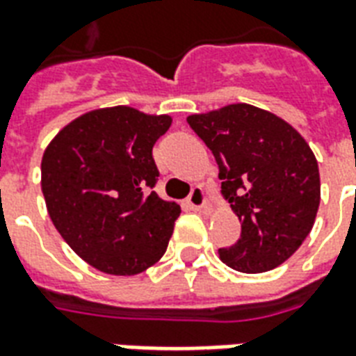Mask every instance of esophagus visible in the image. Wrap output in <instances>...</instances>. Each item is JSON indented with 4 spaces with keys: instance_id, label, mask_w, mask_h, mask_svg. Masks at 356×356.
Segmentation results:
<instances>
[{
    "instance_id": "34e87169",
    "label": "esophagus",
    "mask_w": 356,
    "mask_h": 356,
    "mask_svg": "<svg viewBox=\"0 0 356 356\" xmlns=\"http://www.w3.org/2000/svg\"><path fill=\"white\" fill-rule=\"evenodd\" d=\"M186 203H188V207L192 209V211H202V209H205V194H203V190L202 188L192 190L188 200H186Z\"/></svg>"
}]
</instances>
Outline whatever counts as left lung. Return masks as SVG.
I'll return each mask as SVG.
<instances>
[{
  "label": "left lung",
  "mask_w": 356,
  "mask_h": 356,
  "mask_svg": "<svg viewBox=\"0 0 356 356\" xmlns=\"http://www.w3.org/2000/svg\"><path fill=\"white\" fill-rule=\"evenodd\" d=\"M214 154L222 194L241 220V237L218 256L238 273L278 267L316 222L321 181L316 154L291 124L252 104H227L186 118Z\"/></svg>",
  "instance_id": "8db88e82"
}]
</instances>
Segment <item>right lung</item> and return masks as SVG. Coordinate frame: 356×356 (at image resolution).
I'll return each instance as SVG.
<instances>
[{
  "mask_svg": "<svg viewBox=\"0 0 356 356\" xmlns=\"http://www.w3.org/2000/svg\"><path fill=\"white\" fill-rule=\"evenodd\" d=\"M172 124L130 106L76 118L40 162L46 209L65 243L106 275L132 276L164 256L181 207L153 192V145Z\"/></svg>",
  "mask_w": 356,
  "mask_h": 356,
  "instance_id": "add662e5",
  "label": "right lung"
}]
</instances>
